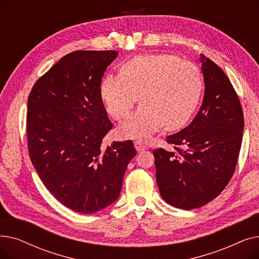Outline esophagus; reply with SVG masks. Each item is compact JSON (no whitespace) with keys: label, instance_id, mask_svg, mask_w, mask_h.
<instances>
[{"label":"esophagus","instance_id":"34e87169","mask_svg":"<svg viewBox=\"0 0 259 259\" xmlns=\"http://www.w3.org/2000/svg\"><path fill=\"white\" fill-rule=\"evenodd\" d=\"M134 147H135V149H137L139 152L140 151H145V150H147V149H148V147L143 142H141V141H135L134 142Z\"/></svg>","mask_w":259,"mask_h":259}]
</instances>
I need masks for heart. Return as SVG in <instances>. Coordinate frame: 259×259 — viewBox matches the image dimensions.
<instances>
[{
  "label": "heart",
  "mask_w": 259,
  "mask_h": 259,
  "mask_svg": "<svg viewBox=\"0 0 259 259\" xmlns=\"http://www.w3.org/2000/svg\"><path fill=\"white\" fill-rule=\"evenodd\" d=\"M202 78L198 68L170 54L135 57L121 73L105 76L101 97L107 112L125 117L139 101V109L121 122L118 131L126 139L148 140L165 125L176 129L186 124L200 99Z\"/></svg>",
  "instance_id": "obj_1"
}]
</instances>
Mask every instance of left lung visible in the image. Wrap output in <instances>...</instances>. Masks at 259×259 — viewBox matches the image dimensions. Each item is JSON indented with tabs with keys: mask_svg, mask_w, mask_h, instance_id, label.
<instances>
[{
	"mask_svg": "<svg viewBox=\"0 0 259 259\" xmlns=\"http://www.w3.org/2000/svg\"><path fill=\"white\" fill-rule=\"evenodd\" d=\"M205 95L188 127L167 137L174 150L153 151L159 193L169 205L192 210L219 196L234 173L243 113L226 73L200 54Z\"/></svg>",
	"mask_w": 259,
	"mask_h": 259,
	"instance_id": "1",
	"label": "left lung"
}]
</instances>
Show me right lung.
Listing matches in <instances>:
<instances>
[{"label":"right lung","mask_w":259,"mask_h":259,"mask_svg":"<svg viewBox=\"0 0 259 259\" xmlns=\"http://www.w3.org/2000/svg\"><path fill=\"white\" fill-rule=\"evenodd\" d=\"M118 51L77 50L37 79L28 98L27 138L32 165L48 191L77 213L99 212L114 202L132 141L102 147L112 122L101 97L107 67Z\"/></svg>","instance_id":"add662e5"}]
</instances>
